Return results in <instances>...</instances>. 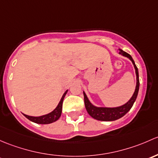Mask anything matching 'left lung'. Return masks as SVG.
<instances>
[{
  "label": "left lung",
  "mask_w": 158,
  "mask_h": 158,
  "mask_svg": "<svg viewBox=\"0 0 158 158\" xmlns=\"http://www.w3.org/2000/svg\"><path fill=\"white\" fill-rule=\"evenodd\" d=\"M118 54L123 55V56L126 57L128 59L131 60L132 62L133 65H134L135 70L136 74V86L134 94H133L132 97L130 98L127 103H126L123 105L117 107H103V106H96L93 105L89 100L88 97L86 95L85 92L84 91V104H85L86 110H87L88 114L93 117L94 118L97 120H100V121H115V120L118 119V118H122L124 116L126 113L131 110L133 104L135 101L136 98H137L138 94H139V70L138 68L136 67L135 63L134 60L132 59L131 56L126 52L123 51L122 49H119V52Z\"/></svg>",
  "instance_id": "1"
}]
</instances>
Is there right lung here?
I'll return each instance as SVG.
<instances>
[{
    "instance_id": "add662e5",
    "label": "right lung",
    "mask_w": 158,
    "mask_h": 158,
    "mask_svg": "<svg viewBox=\"0 0 158 158\" xmlns=\"http://www.w3.org/2000/svg\"><path fill=\"white\" fill-rule=\"evenodd\" d=\"M67 93L68 90L64 93V94H63L62 97H61V100L59 101L56 108L53 111H52L51 113H48V114L40 115V116H31V115L23 114H23L26 118H28L29 120H30V121L33 122L35 123H37V124H50V123H54V122L57 121L60 118V116H61V111H62L63 100H64V98Z\"/></svg>"
}]
</instances>
